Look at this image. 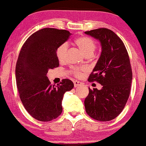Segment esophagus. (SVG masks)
I'll use <instances>...</instances> for the list:
<instances>
[{
	"label": "esophagus",
	"mask_w": 146,
	"mask_h": 146,
	"mask_svg": "<svg viewBox=\"0 0 146 146\" xmlns=\"http://www.w3.org/2000/svg\"><path fill=\"white\" fill-rule=\"evenodd\" d=\"M73 83H74L75 87H77L78 86H81V85L82 84V83L80 82H79V81H77V80H74V81H73Z\"/></svg>",
	"instance_id": "1"
}]
</instances>
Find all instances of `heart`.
<instances>
[{"label":"heart","mask_w":146,"mask_h":146,"mask_svg":"<svg viewBox=\"0 0 146 146\" xmlns=\"http://www.w3.org/2000/svg\"><path fill=\"white\" fill-rule=\"evenodd\" d=\"M74 44L81 50L82 52L86 56H92L94 53L96 44L95 41L92 38L86 36H82L76 38L74 41ZM66 51H67V46L65 44L60 45L56 49V56L59 61L62 62L64 60L66 56ZM82 69L79 68H73L71 72L74 76L77 78H80L82 75Z\"/></svg>","instance_id":"b5f03b06"}]
</instances>
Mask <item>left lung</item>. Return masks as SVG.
Segmentation results:
<instances>
[{
  "label": "left lung",
  "mask_w": 146,
  "mask_h": 146,
  "mask_svg": "<svg viewBox=\"0 0 146 146\" xmlns=\"http://www.w3.org/2000/svg\"><path fill=\"white\" fill-rule=\"evenodd\" d=\"M85 33L101 44V55L88 80L102 86L101 90L88 88L85 109L91 118L108 121L121 113L130 95L132 80L130 58L123 42L110 29L100 28Z\"/></svg>",
  "instance_id": "obj_1"
}]
</instances>
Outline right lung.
Instances as JSON below:
<instances>
[{"instance_id":"add662e5","label":"right lung","mask_w":146,"mask_h":146,"mask_svg":"<svg viewBox=\"0 0 146 146\" xmlns=\"http://www.w3.org/2000/svg\"><path fill=\"white\" fill-rule=\"evenodd\" d=\"M71 34L66 30L44 28L30 36L20 51L16 66L19 96L27 111L38 121H50L59 116L64 94L74 86L68 79L51 85L46 76L48 70L59 66L56 49Z\"/></svg>"}]
</instances>
